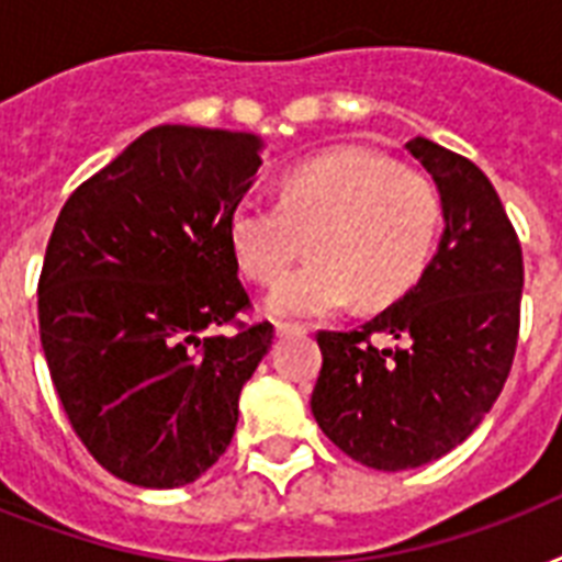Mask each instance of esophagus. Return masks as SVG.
Listing matches in <instances>:
<instances>
[{
  "mask_svg": "<svg viewBox=\"0 0 562 562\" xmlns=\"http://www.w3.org/2000/svg\"><path fill=\"white\" fill-rule=\"evenodd\" d=\"M277 335H306L308 329L303 324H294V321H277Z\"/></svg>",
  "mask_w": 562,
  "mask_h": 562,
  "instance_id": "esophagus-1",
  "label": "esophagus"
}]
</instances>
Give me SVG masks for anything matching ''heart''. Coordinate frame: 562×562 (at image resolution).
<instances>
[{"label":"heart","mask_w":562,"mask_h":562,"mask_svg":"<svg viewBox=\"0 0 562 562\" xmlns=\"http://www.w3.org/2000/svg\"><path fill=\"white\" fill-rule=\"evenodd\" d=\"M443 221L435 180L373 148L347 145L300 162L282 178L280 201L245 198L229 215L241 271L277 285L308 237L313 262L271 294L277 315L317 317L361 303L384 306L426 271Z\"/></svg>","instance_id":"b5f03b06"}]
</instances>
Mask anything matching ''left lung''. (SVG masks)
Here are the masks:
<instances>
[{
  "instance_id": "8db88e82",
  "label": "left lung",
  "mask_w": 562,
  "mask_h": 562,
  "mask_svg": "<svg viewBox=\"0 0 562 562\" xmlns=\"http://www.w3.org/2000/svg\"><path fill=\"white\" fill-rule=\"evenodd\" d=\"M435 178L446 233L419 282L350 333L321 329L312 414L352 461L396 472L479 428L514 368L522 245L487 175L431 139L405 145ZM375 334L396 348H375Z\"/></svg>"
}]
</instances>
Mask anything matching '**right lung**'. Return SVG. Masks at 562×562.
Returning a JSON list of instances; mask_svg holds the SVG:
<instances>
[{
  "label": "right lung",
  "mask_w": 562,
  "mask_h": 562,
  "mask_svg": "<svg viewBox=\"0 0 562 562\" xmlns=\"http://www.w3.org/2000/svg\"><path fill=\"white\" fill-rule=\"evenodd\" d=\"M259 148L245 131L151 127L55 221L40 341L75 435L127 484L183 487L210 470L273 341L268 321H238L254 303L229 241Z\"/></svg>",
  "instance_id": "obj_1"
}]
</instances>
